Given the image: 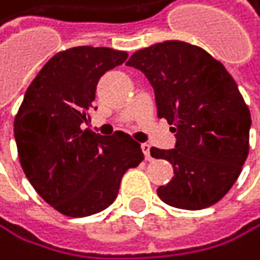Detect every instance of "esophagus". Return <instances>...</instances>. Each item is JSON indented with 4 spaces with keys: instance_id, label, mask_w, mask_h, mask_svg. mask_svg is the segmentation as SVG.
<instances>
[{
    "instance_id": "1",
    "label": "esophagus",
    "mask_w": 260,
    "mask_h": 260,
    "mask_svg": "<svg viewBox=\"0 0 260 260\" xmlns=\"http://www.w3.org/2000/svg\"><path fill=\"white\" fill-rule=\"evenodd\" d=\"M141 148H142V152H144L145 158L150 161V159H152V155H150V145H148V144H142V145H141Z\"/></svg>"
}]
</instances>
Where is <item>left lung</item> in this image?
Segmentation results:
<instances>
[{
  "instance_id": "8db88e82",
  "label": "left lung",
  "mask_w": 260,
  "mask_h": 260,
  "mask_svg": "<svg viewBox=\"0 0 260 260\" xmlns=\"http://www.w3.org/2000/svg\"><path fill=\"white\" fill-rule=\"evenodd\" d=\"M155 91L158 118L176 134L171 150L152 147L174 177L156 193L180 209L212 206L235 184L249 152L251 113L235 80L205 49L184 41H165L141 49L127 60Z\"/></svg>"
}]
</instances>
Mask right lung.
<instances>
[{"instance_id": "add662e5", "label": "right lung", "mask_w": 260, "mask_h": 260, "mask_svg": "<svg viewBox=\"0 0 260 260\" xmlns=\"http://www.w3.org/2000/svg\"><path fill=\"white\" fill-rule=\"evenodd\" d=\"M126 59L124 51L91 46L55 54L28 86L14 119L25 176L65 216L86 217L108 208L123 174L144 159L129 134L107 137L83 129L101 76Z\"/></svg>"}]
</instances>
